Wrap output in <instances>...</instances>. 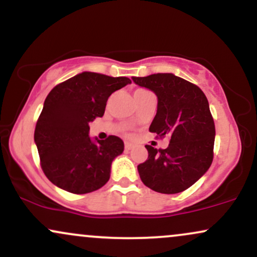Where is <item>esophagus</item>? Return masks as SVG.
<instances>
[{"instance_id": "esophagus-1", "label": "esophagus", "mask_w": 257, "mask_h": 257, "mask_svg": "<svg viewBox=\"0 0 257 257\" xmlns=\"http://www.w3.org/2000/svg\"><path fill=\"white\" fill-rule=\"evenodd\" d=\"M124 147H125V150H132L133 147H134V145H133V144L128 143V141H126V143L124 144Z\"/></svg>"}]
</instances>
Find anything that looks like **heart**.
I'll return each instance as SVG.
<instances>
[{
    "label": "heart",
    "instance_id": "heart-1",
    "mask_svg": "<svg viewBox=\"0 0 257 257\" xmlns=\"http://www.w3.org/2000/svg\"><path fill=\"white\" fill-rule=\"evenodd\" d=\"M138 91H146V90H143V89H139V90H137V91H135V93H138Z\"/></svg>",
    "mask_w": 257,
    "mask_h": 257
}]
</instances>
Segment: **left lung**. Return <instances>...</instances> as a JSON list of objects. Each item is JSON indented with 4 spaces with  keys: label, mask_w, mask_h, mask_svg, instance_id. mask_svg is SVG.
<instances>
[{
    "label": "left lung",
    "mask_w": 257,
    "mask_h": 257,
    "mask_svg": "<svg viewBox=\"0 0 257 257\" xmlns=\"http://www.w3.org/2000/svg\"><path fill=\"white\" fill-rule=\"evenodd\" d=\"M157 95V113L150 132L170 139L167 149L146 145L149 158L139 164L141 181L159 193L182 192L198 181L214 158L215 124L205 94L173 73L133 77Z\"/></svg>",
    "instance_id": "8db88e82"
}]
</instances>
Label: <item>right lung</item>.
<instances>
[{
    "label": "right lung",
    "instance_id": "1",
    "mask_svg": "<svg viewBox=\"0 0 257 257\" xmlns=\"http://www.w3.org/2000/svg\"><path fill=\"white\" fill-rule=\"evenodd\" d=\"M129 83L128 77L82 72L53 88L35 128L41 168L49 181L76 194L93 192L108 181L112 161L124 144L114 135L93 143L89 122L104 116L108 96Z\"/></svg>",
    "mask_w": 257,
    "mask_h": 257
}]
</instances>
